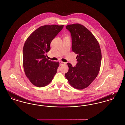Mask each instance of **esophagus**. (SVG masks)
Returning <instances> with one entry per match:
<instances>
[{
	"label": "esophagus",
	"instance_id": "34e87169",
	"mask_svg": "<svg viewBox=\"0 0 125 125\" xmlns=\"http://www.w3.org/2000/svg\"><path fill=\"white\" fill-rule=\"evenodd\" d=\"M65 62H62V61H60V65H65Z\"/></svg>",
	"mask_w": 125,
	"mask_h": 125
}]
</instances>
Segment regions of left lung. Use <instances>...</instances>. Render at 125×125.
I'll use <instances>...</instances> for the list:
<instances>
[{
    "instance_id": "obj_1",
    "label": "left lung",
    "mask_w": 125,
    "mask_h": 125,
    "mask_svg": "<svg viewBox=\"0 0 125 125\" xmlns=\"http://www.w3.org/2000/svg\"><path fill=\"white\" fill-rule=\"evenodd\" d=\"M66 29L71 33L72 49L77 54V63L69 67L65 76L73 87L84 89L97 76L101 66L102 54L99 44L92 33L83 25L70 24Z\"/></svg>"
}]
</instances>
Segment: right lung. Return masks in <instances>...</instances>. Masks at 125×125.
Masks as SVG:
<instances>
[{
    "instance_id": "add662e5",
    "label": "right lung",
    "mask_w": 125,
    "mask_h": 125,
    "mask_svg": "<svg viewBox=\"0 0 125 125\" xmlns=\"http://www.w3.org/2000/svg\"><path fill=\"white\" fill-rule=\"evenodd\" d=\"M64 25L42 26L30 34L23 49V65L26 76L37 87L50 83L57 72L59 62H53L45 55L51 49L50 44L62 30Z\"/></svg>"
}]
</instances>
